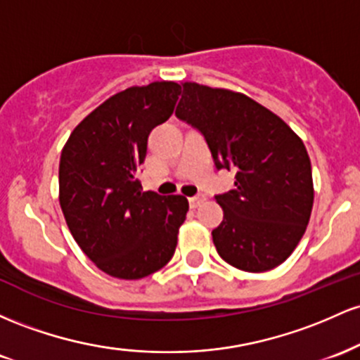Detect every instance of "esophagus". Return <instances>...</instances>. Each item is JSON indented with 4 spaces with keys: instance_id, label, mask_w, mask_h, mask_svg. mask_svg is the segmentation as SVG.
Wrapping results in <instances>:
<instances>
[{
    "instance_id": "esophagus-1",
    "label": "esophagus",
    "mask_w": 360,
    "mask_h": 360,
    "mask_svg": "<svg viewBox=\"0 0 360 360\" xmlns=\"http://www.w3.org/2000/svg\"><path fill=\"white\" fill-rule=\"evenodd\" d=\"M191 205L192 207H199L200 204H204L205 202V195H195V197H191Z\"/></svg>"
}]
</instances>
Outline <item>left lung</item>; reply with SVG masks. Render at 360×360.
<instances>
[{
  "label": "left lung",
  "mask_w": 360,
  "mask_h": 360,
  "mask_svg": "<svg viewBox=\"0 0 360 360\" xmlns=\"http://www.w3.org/2000/svg\"><path fill=\"white\" fill-rule=\"evenodd\" d=\"M175 115L199 129L217 169H234V191L217 195L223 223L217 253L245 272H267L289 258L313 209L311 161L301 137L243 93L184 83Z\"/></svg>",
  "instance_id": "1"
}]
</instances>
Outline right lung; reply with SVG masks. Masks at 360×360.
Returning <instances> with one entry per match:
<instances>
[{
    "instance_id": "1",
    "label": "right lung",
    "mask_w": 360,
    "mask_h": 360,
    "mask_svg": "<svg viewBox=\"0 0 360 360\" xmlns=\"http://www.w3.org/2000/svg\"><path fill=\"white\" fill-rule=\"evenodd\" d=\"M180 93L173 82L115 93L75 127L60 153L64 219L84 255L112 277H148L175 253L188 200L143 192L137 172L149 132L169 119Z\"/></svg>"
}]
</instances>
